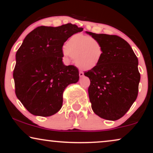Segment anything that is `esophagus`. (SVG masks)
Segmentation results:
<instances>
[{
	"label": "esophagus",
	"instance_id": "obj_1",
	"mask_svg": "<svg viewBox=\"0 0 153 153\" xmlns=\"http://www.w3.org/2000/svg\"><path fill=\"white\" fill-rule=\"evenodd\" d=\"M83 75H84V74H83V72H81V71H80V72H79V76L82 77V76H83Z\"/></svg>",
	"mask_w": 153,
	"mask_h": 153
}]
</instances>
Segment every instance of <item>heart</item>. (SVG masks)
<instances>
[{
	"mask_svg": "<svg viewBox=\"0 0 153 153\" xmlns=\"http://www.w3.org/2000/svg\"><path fill=\"white\" fill-rule=\"evenodd\" d=\"M62 53L68 62L74 57L75 64L83 70H91L100 64L104 48L98 39L88 35L75 34L67 42Z\"/></svg>",
	"mask_w": 153,
	"mask_h": 153,
	"instance_id": "b5f03b06",
	"label": "heart"
}]
</instances>
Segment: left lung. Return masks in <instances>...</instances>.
<instances>
[{"instance_id": "obj_1", "label": "left lung", "mask_w": 153, "mask_h": 153, "mask_svg": "<svg viewBox=\"0 0 153 153\" xmlns=\"http://www.w3.org/2000/svg\"><path fill=\"white\" fill-rule=\"evenodd\" d=\"M86 33L98 39L104 48L100 64L84 73L91 80L88 95L92 109L102 118L118 120L137 97L141 78L138 58L120 37Z\"/></svg>"}]
</instances>
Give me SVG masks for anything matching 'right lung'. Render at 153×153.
<instances>
[{
  "instance_id": "obj_1",
  "label": "right lung",
  "mask_w": 153,
  "mask_h": 153,
  "mask_svg": "<svg viewBox=\"0 0 153 153\" xmlns=\"http://www.w3.org/2000/svg\"><path fill=\"white\" fill-rule=\"evenodd\" d=\"M83 28L67 24L39 26L28 33L16 53L13 72L16 97L30 114L51 116L62 105L64 90L79 81V70L62 62V46Z\"/></svg>"
}]
</instances>
